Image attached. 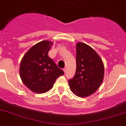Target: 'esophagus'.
<instances>
[{
    "instance_id": "obj_1",
    "label": "esophagus",
    "mask_w": 126,
    "mask_h": 126,
    "mask_svg": "<svg viewBox=\"0 0 126 126\" xmlns=\"http://www.w3.org/2000/svg\"><path fill=\"white\" fill-rule=\"evenodd\" d=\"M63 70H64V72L65 73V72H66V68H64V69H63Z\"/></svg>"
}]
</instances>
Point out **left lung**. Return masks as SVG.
<instances>
[{
    "label": "left lung",
    "mask_w": 126,
    "mask_h": 126,
    "mask_svg": "<svg viewBox=\"0 0 126 126\" xmlns=\"http://www.w3.org/2000/svg\"><path fill=\"white\" fill-rule=\"evenodd\" d=\"M76 71L68 82L72 92L80 97L93 94L101 85L104 77V65L93 49L83 43L76 46Z\"/></svg>",
    "instance_id": "8db88e82"
}]
</instances>
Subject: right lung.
<instances>
[{
    "mask_svg": "<svg viewBox=\"0 0 126 126\" xmlns=\"http://www.w3.org/2000/svg\"><path fill=\"white\" fill-rule=\"evenodd\" d=\"M52 43L43 41L31 47L20 63V74L22 82L30 90L38 93L48 92L56 79L64 75L48 56Z\"/></svg>",
    "mask_w": 126,
    "mask_h": 126,
    "instance_id": "1",
    "label": "right lung"
}]
</instances>
